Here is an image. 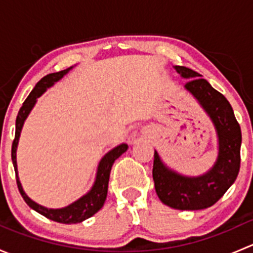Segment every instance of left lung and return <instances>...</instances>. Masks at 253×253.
Segmentation results:
<instances>
[{"mask_svg":"<svg viewBox=\"0 0 253 253\" xmlns=\"http://www.w3.org/2000/svg\"><path fill=\"white\" fill-rule=\"evenodd\" d=\"M183 88L197 100L213 124L218 138V155L205 174L187 176L168 167L154 152L153 180L155 192L164 205L180 211H200L218 202L235 182L240 170L241 128L225 96L216 91L200 73L183 66H174Z\"/></svg>","mask_w":253,"mask_h":253,"instance_id":"1","label":"left lung"}]
</instances>
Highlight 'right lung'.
<instances>
[{
  "label": "right lung",
  "instance_id": "obj_1",
  "mask_svg": "<svg viewBox=\"0 0 253 253\" xmlns=\"http://www.w3.org/2000/svg\"><path fill=\"white\" fill-rule=\"evenodd\" d=\"M73 67L67 68V70L60 71V72L51 73V75L45 76L44 78L40 79L37 83V85L34 86V89L32 90V93L29 94L25 101L23 103V106L19 109L18 112V116L16 120V136H14L13 144H12V162H13L14 171H16V177H17V185L19 188V192L22 195L23 200L25 201L28 206L32 209H34L35 211L40 213L42 215L46 216L47 219H51L53 221H57V223L62 224H77L82 223L85 219L93 216L96 211H99L101 209V207L104 206L106 200V195H108V186H109V178H110V171L112 164L115 163V160L119 157H121L127 149H128V145L126 143H121V144L116 145L115 148H112L111 150H109L105 155L100 159L98 164V169H96L95 174V180H94L93 186L90 187V190L83 195L82 197H79L77 201L72 202L71 205L62 207V208H46V207L39 205V203L34 202L30 197H28L27 193L23 190V186L20 183L19 176H18V167H17V148L18 143H19V137L22 133V128L24 126V122L27 120V117L29 116L30 111L33 110V108L37 104L38 98L42 95L48 88L53 85L56 82L60 81L63 76L67 75Z\"/></svg>",
  "mask_w": 253,
  "mask_h": 253
}]
</instances>
